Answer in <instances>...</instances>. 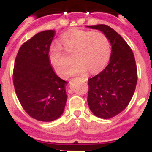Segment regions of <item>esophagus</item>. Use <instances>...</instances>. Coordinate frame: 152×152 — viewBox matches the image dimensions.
I'll list each match as a JSON object with an SVG mask.
<instances>
[{"instance_id":"esophagus-1","label":"esophagus","mask_w":152,"mask_h":152,"mask_svg":"<svg viewBox=\"0 0 152 152\" xmlns=\"http://www.w3.org/2000/svg\"><path fill=\"white\" fill-rule=\"evenodd\" d=\"M79 79L82 80V81H83V82H87V80H88V78H87V77H82V78H79Z\"/></svg>"}]
</instances>
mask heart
Here are the masks:
<instances>
[{"mask_svg": "<svg viewBox=\"0 0 152 152\" xmlns=\"http://www.w3.org/2000/svg\"><path fill=\"white\" fill-rule=\"evenodd\" d=\"M60 43L67 53H73L75 62L68 75H82L87 70L92 74L100 71L106 66L110 53L109 40L99 31L74 29L64 33ZM48 58L56 72L66 77L70 61L63 52L59 43H53L49 48Z\"/></svg>", "mask_w": 152, "mask_h": 152, "instance_id": "heart-1", "label": "heart"}]
</instances>
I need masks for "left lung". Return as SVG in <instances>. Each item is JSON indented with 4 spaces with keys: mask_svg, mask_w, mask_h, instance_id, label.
Returning a JSON list of instances; mask_svg holds the SVG:
<instances>
[{
    "mask_svg": "<svg viewBox=\"0 0 152 152\" xmlns=\"http://www.w3.org/2000/svg\"><path fill=\"white\" fill-rule=\"evenodd\" d=\"M87 27L106 35L111 45L110 61L104 70L88 79V104L99 118L115 117L129 104L137 82V69L133 51L121 35L99 24Z\"/></svg>",
    "mask_w": 152,
    "mask_h": 152,
    "instance_id": "8db88e82",
    "label": "left lung"
}]
</instances>
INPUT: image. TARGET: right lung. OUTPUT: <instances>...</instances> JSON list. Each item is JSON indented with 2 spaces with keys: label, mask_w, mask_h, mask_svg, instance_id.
Instances as JSON below:
<instances>
[{
  "label": "right lung",
  "mask_w": 152,
  "mask_h": 152,
  "mask_svg": "<svg viewBox=\"0 0 152 152\" xmlns=\"http://www.w3.org/2000/svg\"><path fill=\"white\" fill-rule=\"evenodd\" d=\"M55 30L37 33L20 47L15 61L13 83L22 107L30 117L52 122L63 115L67 82L51 66L48 53Z\"/></svg>",
  "instance_id": "right-lung-1"
}]
</instances>
